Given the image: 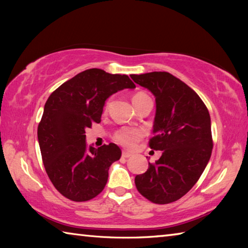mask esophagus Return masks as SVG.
Instances as JSON below:
<instances>
[{"label": "esophagus", "mask_w": 248, "mask_h": 248, "mask_svg": "<svg viewBox=\"0 0 248 248\" xmlns=\"http://www.w3.org/2000/svg\"><path fill=\"white\" fill-rule=\"evenodd\" d=\"M121 155H123V157H124V158H128V157H130V156H131V153H130V152H127V151H123V154H121Z\"/></svg>", "instance_id": "34e87169"}]
</instances>
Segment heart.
Returning <instances> with one entry per match:
<instances>
[{
	"mask_svg": "<svg viewBox=\"0 0 248 248\" xmlns=\"http://www.w3.org/2000/svg\"><path fill=\"white\" fill-rule=\"evenodd\" d=\"M146 98H150V97L145 93H143V92H138V93H136L132 96V103L134 106H136V105L141 103L142 100H144ZM110 103H111L110 98L106 99V102L104 104L105 112L108 111L109 107H110ZM142 137H143V132H142L141 130L124 128V129L119 130V131L115 134L114 139L117 143L124 146V148H132L138 141L141 140Z\"/></svg>",
	"mask_w": 248,
	"mask_h": 248,
	"instance_id": "heart-1",
	"label": "heart"
}]
</instances>
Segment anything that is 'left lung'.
Listing matches in <instances>:
<instances>
[{
    "label": "left lung",
    "instance_id": "left-lung-1",
    "mask_svg": "<svg viewBox=\"0 0 248 248\" xmlns=\"http://www.w3.org/2000/svg\"><path fill=\"white\" fill-rule=\"evenodd\" d=\"M156 102L151 149L162 156L134 178L140 194L153 203L182 198L198 182L211 156L213 140L208 108L196 92L169 72L131 75Z\"/></svg>",
    "mask_w": 248,
    "mask_h": 248
}]
</instances>
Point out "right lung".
Instances as JSON below:
<instances>
[{"mask_svg": "<svg viewBox=\"0 0 248 248\" xmlns=\"http://www.w3.org/2000/svg\"><path fill=\"white\" fill-rule=\"evenodd\" d=\"M136 85L128 75L90 69L52 92L38 124L41 157L56 189L72 201L95 198L106 186L108 170L121 156L115 143L86 148L85 130L99 124L109 96Z\"/></svg>", "mask_w": 248, "mask_h": 248, "instance_id": "obj_1", "label": "right lung"}]
</instances>
